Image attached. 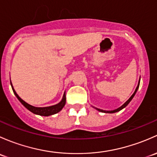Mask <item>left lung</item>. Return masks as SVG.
I'll return each mask as SVG.
<instances>
[{
    "label": "left lung",
    "mask_w": 157,
    "mask_h": 157,
    "mask_svg": "<svg viewBox=\"0 0 157 157\" xmlns=\"http://www.w3.org/2000/svg\"><path fill=\"white\" fill-rule=\"evenodd\" d=\"M139 85H140V80H139V83H138V86H137L136 89H135V91L134 92V94H132V96H131V98H129L128 100V101H126V102H125V103H124V104L122 105V106H120V107H119V108H118V109H115V110H112V111H106V110H103V109H98V108H96V109H98V111H100V112H102V113H113L119 112V111H120L121 109H123V108H125V106H126L129 103H130V101H132V98H134V96H135V94H136V92H137V90H138V88H139Z\"/></svg>",
    "instance_id": "left-lung-1"
}]
</instances>
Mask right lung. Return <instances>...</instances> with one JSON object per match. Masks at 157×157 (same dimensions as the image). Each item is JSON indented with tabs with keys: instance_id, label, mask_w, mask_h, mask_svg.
Returning a JSON list of instances; mask_svg holds the SVG:
<instances>
[{
	"instance_id": "obj_1",
	"label": "right lung",
	"mask_w": 157,
	"mask_h": 157,
	"mask_svg": "<svg viewBox=\"0 0 157 157\" xmlns=\"http://www.w3.org/2000/svg\"><path fill=\"white\" fill-rule=\"evenodd\" d=\"M11 85H12V84H11ZM12 89L13 90V93L14 94L16 95V97L18 98L19 101L22 103V104L23 105L25 108H27L29 110L31 111L32 113H33L40 115V116H51V115L57 113L58 112H59V111L63 109V107L66 104V94H64L63 98L61 102L57 103V104L54 105V106H48V107H35V106H31V105L29 104V103L25 102L23 100L21 99V98L19 97V95L16 93L15 90L13 89V86H12Z\"/></svg>"
}]
</instances>
